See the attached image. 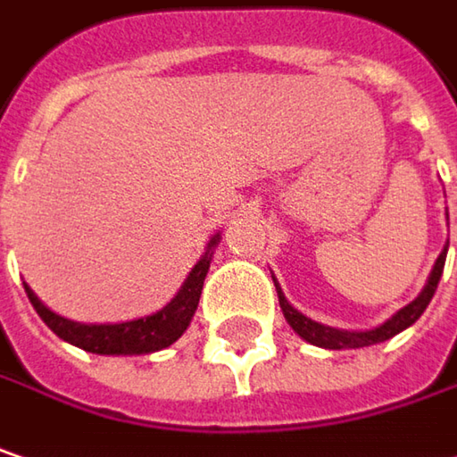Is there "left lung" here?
<instances>
[{
  "label": "left lung",
  "mask_w": 457,
  "mask_h": 457,
  "mask_svg": "<svg viewBox=\"0 0 457 457\" xmlns=\"http://www.w3.org/2000/svg\"><path fill=\"white\" fill-rule=\"evenodd\" d=\"M445 255H447V248L440 253L435 269H432V274H429V282L421 289V295L416 297L414 303H409L406 308L398 310L388 323H383L380 328H372V331H338V328L320 326V323L310 320L303 312H297V310L292 308V305L287 303V297L282 295L277 279H274V284H277V295H279V305H282L287 323H289L297 334L303 336L305 341L315 344V346H323V349H362V346H372V344L388 341V338H393L395 334H401L403 328H409L411 323L419 320V315L427 310L432 295H435V289H437V284H440V277H443L445 269Z\"/></svg>",
  "instance_id": "obj_1"
}]
</instances>
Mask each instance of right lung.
Instances as JSON below:
<instances>
[{
	"label": "right lung",
	"instance_id": "obj_1",
	"mask_svg": "<svg viewBox=\"0 0 457 457\" xmlns=\"http://www.w3.org/2000/svg\"><path fill=\"white\" fill-rule=\"evenodd\" d=\"M217 240H220V235L212 237L209 248ZM209 261H212V253L204 255L202 261L194 266V271L188 274L183 289L170 300V305H165L154 315L137 318L129 323H111V326L74 323V320H67V318L46 308L28 284H25V292H28L30 305L43 318V323L69 344H74L85 352H93V354H149V352H160V349L170 346L188 328V323L196 312V305H199V297H202Z\"/></svg>",
	"mask_w": 457,
	"mask_h": 457
}]
</instances>
